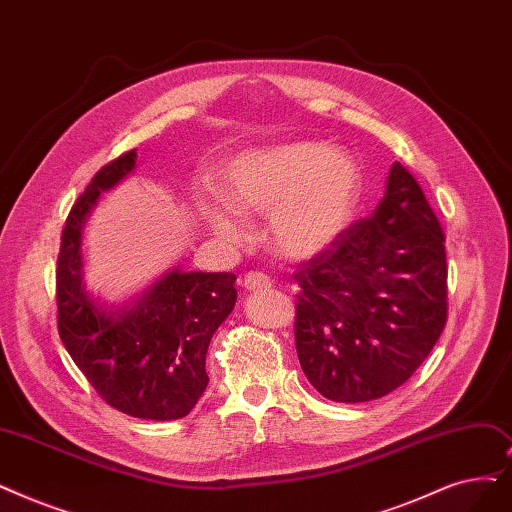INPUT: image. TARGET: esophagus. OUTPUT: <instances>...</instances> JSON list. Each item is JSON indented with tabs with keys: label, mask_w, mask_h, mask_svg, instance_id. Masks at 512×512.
I'll use <instances>...</instances> for the list:
<instances>
[{
	"label": "esophagus",
	"mask_w": 512,
	"mask_h": 512,
	"mask_svg": "<svg viewBox=\"0 0 512 512\" xmlns=\"http://www.w3.org/2000/svg\"><path fill=\"white\" fill-rule=\"evenodd\" d=\"M242 286L247 288V291H265V288L272 286V280L263 272H249L242 278Z\"/></svg>",
	"instance_id": "esophagus-1"
}]
</instances>
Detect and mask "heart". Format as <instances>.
Wrapping results in <instances>:
<instances>
[{"mask_svg":"<svg viewBox=\"0 0 512 512\" xmlns=\"http://www.w3.org/2000/svg\"><path fill=\"white\" fill-rule=\"evenodd\" d=\"M362 192L358 165L324 142H291L238 154L226 169L224 201L240 215H268L270 247L309 259L347 228ZM213 230L238 240L236 221L209 209Z\"/></svg>","mask_w":512,"mask_h":512,"instance_id":"obj_1","label":"heart"}]
</instances>
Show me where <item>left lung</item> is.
<instances>
[{
	"instance_id": "1",
	"label": "left lung",
	"mask_w": 512,
	"mask_h": 512,
	"mask_svg": "<svg viewBox=\"0 0 512 512\" xmlns=\"http://www.w3.org/2000/svg\"><path fill=\"white\" fill-rule=\"evenodd\" d=\"M443 242L425 192L393 163L374 213L301 265L295 345L318 393L370 402L425 362L448 320Z\"/></svg>"
}]
</instances>
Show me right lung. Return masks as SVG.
Listing matches in <instances>:
<instances>
[{
	"label": "right lung",
	"mask_w": 512,
	"mask_h": 512,
	"mask_svg": "<svg viewBox=\"0 0 512 512\" xmlns=\"http://www.w3.org/2000/svg\"><path fill=\"white\" fill-rule=\"evenodd\" d=\"M136 159L129 150L104 165L66 217L56 268L58 335L108 406L133 418L175 420L207 389V349L236 305V276L175 268L115 309L85 291L83 226L100 192L125 180Z\"/></svg>",
	"instance_id": "1"
}]
</instances>
